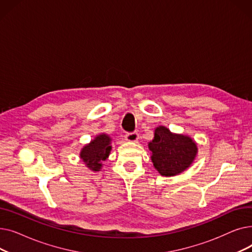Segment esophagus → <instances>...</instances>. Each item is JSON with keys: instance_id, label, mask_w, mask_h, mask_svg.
Here are the masks:
<instances>
[{"instance_id": "obj_1", "label": "esophagus", "mask_w": 252, "mask_h": 252, "mask_svg": "<svg viewBox=\"0 0 252 252\" xmlns=\"http://www.w3.org/2000/svg\"><path fill=\"white\" fill-rule=\"evenodd\" d=\"M126 140L128 142H137L139 140V134L137 131H134V133H127L126 135Z\"/></svg>"}]
</instances>
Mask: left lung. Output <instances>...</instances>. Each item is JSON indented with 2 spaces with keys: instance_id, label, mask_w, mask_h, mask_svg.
Returning a JSON list of instances; mask_svg holds the SVG:
<instances>
[{
  "instance_id": "8db88e82",
  "label": "left lung",
  "mask_w": 252,
  "mask_h": 252,
  "mask_svg": "<svg viewBox=\"0 0 252 252\" xmlns=\"http://www.w3.org/2000/svg\"><path fill=\"white\" fill-rule=\"evenodd\" d=\"M148 148L153 166L163 177L182 174L190 167L198 153L197 143L190 136L173 133L163 126L155 128Z\"/></svg>"
}]
</instances>
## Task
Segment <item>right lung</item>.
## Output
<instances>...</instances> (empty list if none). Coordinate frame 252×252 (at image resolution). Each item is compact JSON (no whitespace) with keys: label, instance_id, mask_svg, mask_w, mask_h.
<instances>
[{"label":"right lung","instance_id":"obj_1","mask_svg":"<svg viewBox=\"0 0 252 252\" xmlns=\"http://www.w3.org/2000/svg\"><path fill=\"white\" fill-rule=\"evenodd\" d=\"M112 139L109 135L102 133L97 135L89 144L85 145L79 152V158L86 166L93 171H100L103 161L109 157Z\"/></svg>","mask_w":252,"mask_h":252}]
</instances>
